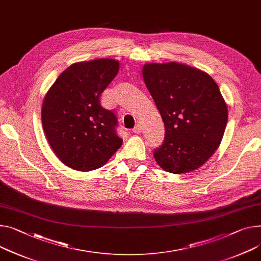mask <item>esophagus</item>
Returning <instances> with one entry per match:
<instances>
[{"label":"esophagus","mask_w":261,"mask_h":261,"mask_svg":"<svg viewBox=\"0 0 261 261\" xmlns=\"http://www.w3.org/2000/svg\"><path fill=\"white\" fill-rule=\"evenodd\" d=\"M133 132H134L135 134H141V133H142V125H141V124H137V125L134 127Z\"/></svg>","instance_id":"esophagus-1"}]
</instances>
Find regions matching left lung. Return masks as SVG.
<instances>
[{
    "mask_svg": "<svg viewBox=\"0 0 261 261\" xmlns=\"http://www.w3.org/2000/svg\"><path fill=\"white\" fill-rule=\"evenodd\" d=\"M144 83L165 126L163 144L153 151L159 166L171 173L199 168L218 148L228 108L213 78L179 64H146Z\"/></svg>",
    "mask_w": 261,
    "mask_h": 261,
    "instance_id": "1",
    "label": "left lung"
}]
</instances>
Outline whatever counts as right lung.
<instances>
[{
  "label": "right lung",
  "mask_w": 261,
  "mask_h": 261,
  "mask_svg": "<svg viewBox=\"0 0 261 261\" xmlns=\"http://www.w3.org/2000/svg\"><path fill=\"white\" fill-rule=\"evenodd\" d=\"M118 71L119 62L111 58L73 64L44 98L45 135L56 156L72 169L100 168L122 145L116 115L100 105V95Z\"/></svg>",
  "instance_id": "add662e5"
}]
</instances>
